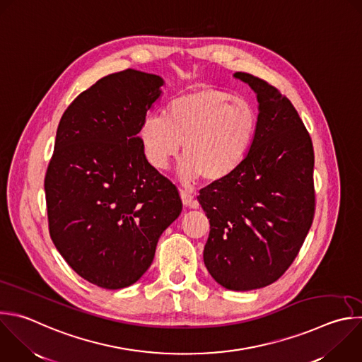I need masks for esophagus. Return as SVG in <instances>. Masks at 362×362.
<instances>
[{
    "label": "esophagus",
    "instance_id": "obj_1",
    "mask_svg": "<svg viewBox=\"0 0 362 362\" xmlns=\"http://www.w3.org/2000/svg\"><path fill=\"white\" fill-rule=\"evenodd\" d=\"M180 197H182V202L185 206H193L194 204V199H193V194L187 190H180Z\"/></svg>",
    "mask_w": 362,
    "mask_h": 362
}]
</instances>
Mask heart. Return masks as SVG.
I'll use <instances>...</instances> for the list:
<instances>
[{
  "label": "heart",
  "instance_id": "heart-1",
  "mask_svg": "<svg viewBox=\"0 0 362 362\" xmlns=\"http://www.w3.org/2000/svg\"><path fill=\"white\" fill-rule=\"evenodd\" d=\"M257 129L259 116L249 100L203 86L170 99L163 115H148L139 141L146 160L156 169H166L182 144V179L193 182L202 176L217 183L245 163Z\"/></svg>",
  "mask_w": 362,
  "mask_h": 362
}]
</instances>
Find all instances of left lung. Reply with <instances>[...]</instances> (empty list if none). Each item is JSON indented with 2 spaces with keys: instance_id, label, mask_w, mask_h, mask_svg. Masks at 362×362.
I'll use <instances>...</instances> for the list:
<instances>
[{
  "instance_id": "left-lung-1",
  "label": "left lung",
  "mask_w": 362,
  "mask_h": 362,
  "mask_svg": "<svg viewBox=\"0 0 362 362\" xmlns=\"http://www.w3.org/2000/svg\"><path fill=\"white\" fill-rule=\"evenodd\" d=\"M257 93L259 129L245 163L197 196L210 233L203 260L223 287L247 291L279 280L297 257L315 210L308 131L276 86L246 72Z\"/></svg>"
}]
</instances>
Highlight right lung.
Segmentation results:
<instances>
[{
  "instance_id": "obj_1",
  "label": "right lung",
  "mask_w": 362,
  "mask_h": 362,
  "mask_svg": "<svg viewBox=\"0 0 362 362\" xmlns=\"http://www.w3.org/2000/svg\"><path fill=\"white\" fill-rule=\"evenodd\" d=\"M163 79L125 69L99 79L64 112L45 175L52 242L86 281L136 283L179 217L176 186L145 158L139 128Z\"/></svg>"
}]
</instances>
